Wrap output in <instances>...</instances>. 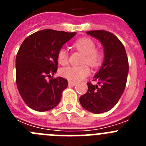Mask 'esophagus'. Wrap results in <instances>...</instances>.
<instances>
[{
  "instance_id": "esophagus-1",
  "label": "esophagus",
  "mask_w": 146,
  "mask_h": 146,
  "mask_svg": "<svg viewBox=\"0 0 146 146\" xmlns=\"http://www.w3.org/2000/svg\"><path fill=\"white\" fill-rule=\"evenodd\" d=\"M76 84H77L76 82H72V81H69V86H72V87H73V86H75Z\"/></svg>"
}]
</instances>
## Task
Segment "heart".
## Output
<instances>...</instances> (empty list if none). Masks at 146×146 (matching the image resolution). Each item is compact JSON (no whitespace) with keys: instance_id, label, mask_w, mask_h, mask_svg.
<instances>
[{"instance_id":"obj_1","label":"heart","mask_w":146,"mask_h":146,"mask_svg":"<svg viewBox=\"0 0 146 146\" xmlns=\"http://www.w3.org/2000/svg\"><path fill=\"white\" fill-rule=\"evenodd\" d=\"M74 47L84 54L82 64H88L92 67H97L101 64L103 55L101 51L96 50V44L92 39L89 38H81L74 43ZM58 61L61 65H66L68 63L69 55L66 50L61 48L58 52ZM88 66H69L60 69V74L62 77L72 82H78L90 74Z\"/></svg>"}]
</instances>
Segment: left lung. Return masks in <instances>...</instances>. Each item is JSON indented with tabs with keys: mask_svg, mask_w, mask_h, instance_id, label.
Segmentation results:
<instances>
[{
	"mask_svg": "<svg viewBox=\"0 0 146 146\" xmlns=\"http://www.w3.org/2000/svg\"><path fill=\"white\" fill-rule=\"evenodd\" d=\"M86 33L97 38L104 47V62L94 80L88 82V91L80 97L82 108L93 113H102L118 103L126 87L129 62L125 47L114 34L106 31H90Z\"/></svg>",
	"mask_w": 146,
	"mask_h": 146,
	"instance_id": "left-lung-1",
	"label": "left lung"
}]
</instances>
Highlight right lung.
<instances>
[{"instance_id": "obj_1", "label": "right lung", "mask_w": 146, "mask_h": 146, "mask_svg": "<svg viewBox=\"0 0 146 146\" xmlns=\"http://www.w3.org/2000/svg\"><path fill=\"white\" fill-rule=\"evenodd\" d=\"M76 34L51 29L37 31L22 43L16 57V83L23 101L38 112L52 109L66 88L65 78L47 80L57 72L58 52Z\"/></svg>"}]
</instances>
